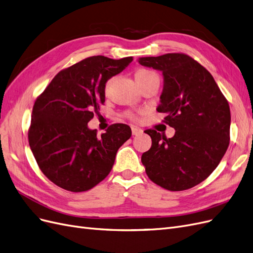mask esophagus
I'll return each instance as SVG.
<instances>
[{"mask_svg": "<svg viewBox=\"0 0 253 253\" xmlns=\"http://www.w3.org/2000/svg\"><path fill=\"white\" fill-rule=\"evenodd\" d=\"M142 133V129L137 127V126H132V134L133 135H139Z\"/></svg>", "mask_w": 253, "mask_h": 253, "instance_id": "esophagus-1", "label": "esophagus"}]
</instances>
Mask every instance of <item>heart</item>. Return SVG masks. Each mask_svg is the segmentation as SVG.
Masks as SVG:
<instances>
[{"label": "heart", "mask_w": 253, "mask_h": 253, "mask_svg": "<svg viewBox=\"0 0 253 253\" xmlns=\"http://www.w3.org/2000/svg\"><path fill=\"white\" fill-rule=\"evenodd\" d=\"M151 74H154V73L149 72V71H147V70H139V71L136 72L135 77H145V76H149V75H151Z\"/></svg>", "instance_id": "1"}]
</instances>
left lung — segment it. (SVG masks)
<instances>
[{
	"instance_id": "left-lung-1",
	"label": "left lung",
	"mask_w": 253,
	"mask_h": 253,
	"mask_svg": "<svg viewBox=\"0 0 253 253\" xmlns=\"http://www.w3.org/2000/svg\"><path fill=\"white\" fill-rule=\"evenodd\" d=\"M140 65L160 71L164 86L157 112L174 127L171 138L147 129L152 147L141 156L156 185L182 191L204 181L216 169L230 140V108L212 75L183 53L142 57Z\"/></svg>"
}]
</instances>
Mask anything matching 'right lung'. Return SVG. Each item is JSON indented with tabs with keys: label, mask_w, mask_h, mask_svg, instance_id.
<instances>
[{
	"label": "right lung",
	"mask_w": 253,
	"mask_h": 253,
	"mask_svg": "<svg viewBox=\"0 0 253 253\" xmlns=\"http://www.w3.org/2000/svg\"><path fill=\"white\" fill-rule=\"evenodd\" d=\"M132 61L84 59L57 74L36 100L29 145L43 174L60 188L82 192L98 185L131 137V127L124 124L112 125L101 136L87 124L105 101L106 82Z\"/></svg>",
	"instance_id": "right-lung-1"
}]
</instances>
